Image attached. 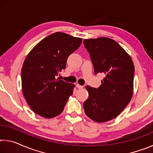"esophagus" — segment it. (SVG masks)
<instances>
[{"label": "esophagus", "mask_w": 153, "mask_h": 153, "mask_svg": "<svg viewBox=\"0 0 153 153\" xmlns=\"http://www.w3.org/2000/svg\"><path fill=\"white\" fill-rule=\"evenodd\" d=\"M76 87L77 88H79V89H81V88H82L83 87V86H82V85H79V84H76Z\"/></svg>", "instance_id": "obj_1"}]
</instances>
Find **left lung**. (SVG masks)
Listing matches in <instances>:
<instances>
[{"instance_id": "obj_1", "label": "left lung", "mask_w": 153, "mask_h": 153, "mask_svg": "<svg viewBox=\"0 0 153 153\" xmlns=\"http://www.w3.org/2000/svg\"><path fill=\"white\" fill-rule=\"evenodd\" d=\"M94 74L105 77L98 88L86 87L89 94L84 102L86 115L98 123L110 121L120 115L133 95L134 65L126 51L111 38L85 39Z\"/></svg>"}]
</instances>
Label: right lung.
Masks as SVG:
<instances>
[{"mask_svg":"<svg viewBox=\"0 0 153 153\" xmlns=\"http://www.w3.org/2000/svg\"><path fill=\"white\" fill-rule=\"evenodd\" d=\"M82 39L63 32L48 36L25 58L22 69L23 94L33 112L45 118L62 113L75 85L56 79L65 69L68 56L79 47Z\"/></svg>","mask_w":153,"mask_h":153,"instance_id":"1","label":"right lung"}]
</instances>
